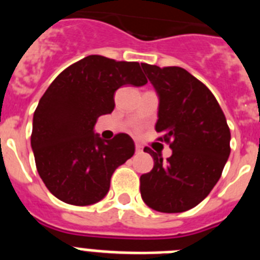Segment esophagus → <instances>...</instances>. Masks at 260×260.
Returning <instances> with one entry per match:
<instances>
[{"label":"esophagus","mask_w":260,"mask_h":260,"mask_svg":"<svg viewBox=\"0 0 260 260\" xmlns=\"http://www.w3.org/2000/svg\"><path fill=\"white\" fill-rule=\"evenodd\" d=\"M135 151H137V153H141L142 151H143V147H142L139 143H137L135 144Z\"/></svg>","instance_id":"esophagus-1"}]
</instances>
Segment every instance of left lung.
<instances>
[{
	"mask_svg": "<svg viewBox=\"0 0 260 260\" xmlns=\"http://www.w3.org/2000/svg\"><path fill=\"white\" fill-rule=\"evenodd\" d=\"M160 98L157 139L169 144L162 160L150 147L153 168L141 176L144 203L158 212H183L198 206L221 177L231 153V130L208 87L178 66L142 63Z\"/></svg>",
	"mask_w": 260,
	"mask_h": 260,
	"instance_id": "left-lung-1",
	"label": "left lung"
}]
</instances>
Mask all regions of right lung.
<instances>
[{
	"label": "right lung",
	"mask_w": 260,
	"mask_h": 260,
	"mask_svg": "<svg viewBox=\"0 0 260 260\" xmlns=\"http://www.w3.org/2000/svg\"><path fill=\"white\" fill-rule=\"evenodd\" d=\"M146 83L138 62L98 54L70 65L50 83L34 113L31 146L41 180L56 198L88 206L107 195L112 174L135 146L125 133L102 141L93 126L112 113L119 87Z\"/></svg>",
	"instance_id": "right-lung-1"
}]
</instances>
